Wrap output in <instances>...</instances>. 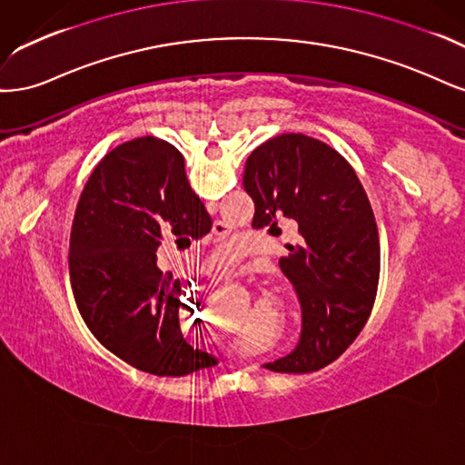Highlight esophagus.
<instances>
[{
	"instance_id": "1",
	"label": "esophagus",
	"mask_w": 465,
	"mask_h": 465,
	"mask_svg": "<svg viewBox=\"0 0 465 465\" xmlns=\"http://www.w3.org/2000/svg\"><path fill=\"white\" fill-rule=\"evenodd\" d=\"M226 232H228V226H226V223H222V222H216V223H214V233L222 235V233H226Z\"/></svg>"
}]
</instances>
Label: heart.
I'll return each instance as SVG.
<instances>
[{
  "label": "heart",
  "instance_id": "heart-1",
  "mask_svg": "<svg viewBox=\"0 0 465 465\" xmlns=\"http://www.w3.org/2000/svg\"><path fill=\"white\" fill-rule=\"evenodd\" d=\"M233 261V249L230 247H220L214 254H213V266L214 268H228Z\"/></svg>",
  "mask_w": 465,
  "mask_h": 465
}]
</instances>
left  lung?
<instances>
[{"label":"left lung","instance_id":"left-lung-1","mask_svg":"<svg viewBox=\"0 0 465 465\" xmlns=\"http://www.w3.org/2000/svg\"><path fill=\"white\" fill-rule=\"evenodd\" d=\"M243 187L254 203L252 228L280 218L297 223L299 242L280 259L299 295L303 331L297 348L264 367L319 371L363 331L381 274V243L367 193L340 153L302 133H283L254 148Z\"/></svg>","mask_w":465,"mask_h":465}]
</instances>
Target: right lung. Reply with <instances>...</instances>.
Here are the masks:
<instances>
[{
  "instance_id": "add662e5",
  "label": "right lung",
  "mask_w": 465,
  "mask_h": 465,
  "mask_svg": "<svg viewBox=\"0 0 465 465\" xmlns=\"http://www.w3.org/2000/svg\"><path fill=\"white\" fill-rule=\"evenodd\" d=\"M211 228L170 143L133 139L100 160L74 211L69 276L81 317L104 348L156 377L218 363L183 338L182 283L156 264L162 242L175 237L182 247Z\"/></svg>"
}]
</instances>
